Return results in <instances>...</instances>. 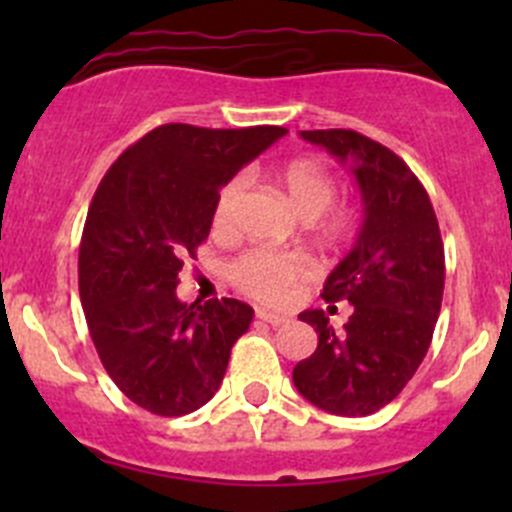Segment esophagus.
Instances as JSON below:
<instances>
[{
  "instance_id": "obj_1",
  "label": "esophagus",
  "mask_w": 512,
  "mask_h": 512,
  "mask_svg": "<svg viewBox=\"0 0 512 512\" xmlns=\"http://www.w3.org/2000/svg\"><path fill=\"white\" fill-rule=\"evenodd\" d=\"M257 319H262V322L272 324V327H282V324L289 322L285 314L270 312V309H257Z\"/></svg>"
}]
</instances>
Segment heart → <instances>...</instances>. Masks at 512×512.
I'll return each instance as SVG.
<instances>
[{
  "label": "heart",
  "mask_w": 512,
  "mask_h": 512,
  "mask_svg": "<svg viewBox=\"0 0 512 512\" xmlns=\"http://www.w3.org/2000/svg\"><path fill=\"white\" fill-rule=\"evenodd\" d=\"M245 185V175H235L220 190L213 213V225L218 232H227L235 225V213L242 193H245ZM280 185L287 193L289 203L299 210L302 218H322V227L327 235H342L344 230L352 227V213H347V210L323 215L332 208L334 198H337V180L319 160H289L285 168L280 170ZM304 277H307V267L302 265V260L267 250L245 252L232 265V282H235L237 289L270 304L282 302L289 289L297 287Z\"/></svg>",
  "instance_id": "obj_1"
}]
</instances>
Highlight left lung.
<instances>
[{"instance_id":"obj_1","label":"left lung","mask_w":512,"mask_h":512,"mask_svg":"<svg viewBox=\"0 0 512 512\" xmlns=\"http://www.w3.org/2000/svg\"><path fill=\"white\" fill-rule=\"evenodd\" d=\"M299 136L352 168L364 223L322 292L329 304L347 299L352 317L334 332L322 309L299 314L319 344L292 381L322 411L369 416L401 394L431 347L446 280L441 230L426 188L394 151L347 128Z\"/></svg>"}]
</instances>
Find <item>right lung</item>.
<instances>
[{
	"mask_svg": "<svg viewBox=\"0 0 512 512\" xmlns=\"http://www.w3.org/2000/svg\"><path fill=\"white\" fill-rule=\"evenodd\" d=\"M285 133L165 123L126 148L96 188L79 247L81 304L103 369L151 414L208 404L250 329V304H185L175 287L183 257L208 240L220 188Z\"/></svg>",
	"mask_w": 512,
	"mask_h": 512,
	"instance_id": "add662e5",
	"label": "right lung"
}]
</instances>
